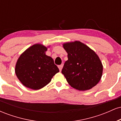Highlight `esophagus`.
<instances>
[{"label":"esophagus","mask_w":121,"mask_h":121,"mask_svg":"<svg viewBox=\"0 0 121 121\" xmlns=\"http://www.w3.org/2000/svg\"><path fill=\"white\" fill-rule=\"evenodd\" d=\"M62 66H63V65H59V66H58V67H59V70H60V71H61V70H62Z\"/></svg>","instance_id":"34e87169"}]
</instances>
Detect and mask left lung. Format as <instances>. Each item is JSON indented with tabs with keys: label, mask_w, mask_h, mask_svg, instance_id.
<instances>
[{
	"label": "left lung",
	"mask_w": 121,
	"mask_h": 121,
	"mask_svg": "<svg viewBox=\"0 0 121 121\" xmlns=\"http://www.w3.org/2000/svg\"><path fill=\"white\" fill-rule=\"evenodd\" d=\"M63 47L68 60L61 72L68 84L80 91L96 85L102 77L103 66L95 52L78 41L64 43Z\"/></svg>",
	"instance_id": "left-lung-1"
}]
</instances>
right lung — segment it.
Segmentation results:
<instances>
[{"mask_svg":"<svg viewBox=\"0 0 121 121\" xmlns=\"http://www.w3.org/2000/svg\"><path fill=\"white\" fill-rule=\"evenodd\" d=\"M47 51V47L42 44H34L18 59L15 73L26 87L40 89L49 84L52 77L59 72L52 58L45 55Z\"/></svg>","mask_w":121,"mask_h":121,"instance_id":"add662e5","label":"right lung"}]
</instances>
